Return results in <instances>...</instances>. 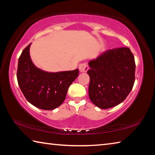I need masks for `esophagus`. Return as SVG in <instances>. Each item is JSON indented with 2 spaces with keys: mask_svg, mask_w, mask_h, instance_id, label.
Listing matches in <instances>:
<instances>
[{
  "mask_svg": "<svg viewBox=\"0 0 155 155\" xmlns=\"http://www.w3.org/2000/svg\"><path fill=\"white\" fill-rule=\"evenodd\" d=\"M78 69H79L80 72H86L89 70V67L87 64L83 63V64H81L79 65Z\"/></svg>",
  "mask_w": 155,
  "mask_h": 155,
  "instance_id": "1",
  "label": "esophagus"
}]
</instances>
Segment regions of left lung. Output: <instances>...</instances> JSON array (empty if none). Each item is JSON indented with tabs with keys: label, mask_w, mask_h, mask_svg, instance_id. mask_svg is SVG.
Here are the masks:
<instances>
[{
	"label": "left lung",
	"mask_w": 155,
	"mask_h": 155,
	"mask_svg": "<svg viewBox=\"0 0 155 155\" xmlns=\"http://www.w3.org/2000/svg\"><path fill=\"white\" fill-rule=\"evenodd\" d=\"M89 97L99 108L117 105L127 98L135 83V63L127 47L108 50L89 61Z\"/></svg>",
	"instance_id": "1"
}]
</instances>
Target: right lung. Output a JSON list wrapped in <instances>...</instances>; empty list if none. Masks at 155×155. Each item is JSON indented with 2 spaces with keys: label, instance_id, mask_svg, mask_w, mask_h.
I'll use <instances>...</instances> for the list:
<instances>
[{
  "label": "right lung",
  "instance_id": "1",
  "mask_svg": "<svg viewBox=\"0 0 155 155\" xmlns=\"http://www.w3.org/2000/svg\"><path fill=\"white\" fill-rule=\"evenodd\" d=\"M31 44L19 57L17 79L26 99L39 109L52 110L61 105L70 85L78 76V69L72 71L48 72L37 68L30 57Z\"/></svg>",
  "mask_w": 155,
  "mask_h": 155
}]
</instances>
